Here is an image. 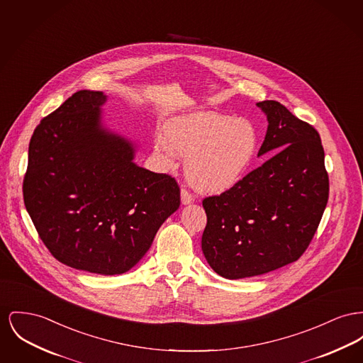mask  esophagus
I'll list each match as a JSON object with an SVG mask.
<instances>
[{"label":"esophagus","instance_id":"1","mask_svg":"<svg viewBox=\"0 0 363 363\" xmlns=\"http://www.w3.org/2000/svg\"><path fill=\"white\" fill-rule=\"evenodd\" d=\"M193 201V196L191 193L188 192L186 189H182L181 191V203L184 204V206H188V204H191Z\"/></svg>","mask_w":363,"mask_h":363}]
</instances>
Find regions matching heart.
Masks as SVG:
<instances>
[{
  "label": "heart",
  "instance_id": "b5f03b06",
  "mask_svg": "<svg viewBox=\"0 0 363 363\" xmlns=\"http://www.w3.org/2000/svg\"><path fill=\"white\" fill-rule=\"evenodd\" d=\"M153 140V152L164 170H174L179 156L193 188L223 193L242 179L255 160L259 133L244 118L213 111H192L169 119Z\"/></svg>",
  "mask_w": 363,
  "mask_h": 363
}]
</instances>
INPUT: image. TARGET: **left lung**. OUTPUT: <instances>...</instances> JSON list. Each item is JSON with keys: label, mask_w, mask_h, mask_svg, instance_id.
Listing matches in <instances>:
<instances>
[{"label": "left lung", "mask_w": 363, "mask_h": 363, "mask_svg": "<svg viewBox=\"0 0 363 363\" xmlns=\"http://www.w3.org/2000/svg\"><path fill=\"white\" fill-rule=\"evenodd\" d=\"M267 119L257 156L272 155L235 188L203 200L201 250L228 279L255 277L298 260L329 196L320 134L278 101L256 104Z\"/></svg>", "instance_id": "1"}]
</instances>
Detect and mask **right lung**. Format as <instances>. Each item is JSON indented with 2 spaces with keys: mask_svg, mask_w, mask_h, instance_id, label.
I'll use <instances>...</instances> for the list:
<instances>
[{
  "mask_svg": "<svg viewBox=\"0 0 363 363\" xmlns=\"http://www.w3.org/2000/svg\"><path fill=\"white\" fill-rule=\"evenodd\" d=\"M103 91L79 90L41 121L23 182L27 213L50 254L115 276L148 252L181 204L174 178L140 167L138 143L107 126Z\"/></svg>",
  "mask_w": 363,
  "mask_h": 363,
  "instance_id": "right-lung-1",
  "label": "right lung"
}]
</instances>
